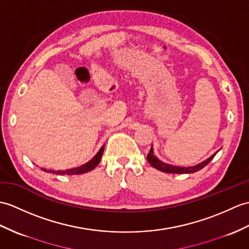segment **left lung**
Wrapping results in <instances>:
<instances>
[{
	"instance_id": "left-lung-1",
	"label": "left lung",
	"mask_w": 249,
	"mask_h": 249,
	"mask_svg": "<svg viewBox=\"0 0 249 249\" xmlns=\"http://www.w3.org/2000/svg\"><path fill=\"white\" fill-rule=\"evenodd\" d=\"M218 152V151H217ZM216 152V153H217ZM213 154L211 157L208 158L207 160L203 161V162H200L198 164H196L194 166H188V167H182V166H176V165H172V164H167L162 162V161L159 160L156 156L154 155V151H153V146L151 147V151L147 154V160L149 164H151L155 169H157L161 172H164V173H172V174H190V173H195L199 170L203 169L205 167L208 163L210 162V161L214 158V156L216 155Z\"/></svg>"
}]
</instances>
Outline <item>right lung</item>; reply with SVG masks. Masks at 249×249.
I'll return each mask as SVG.
<instances>
[{
  "label": "right lung",
  "mask_w": 249,
  "mask_h": 249,
  "mask_svg": "<svg viewBox=\"0 0 249 249\" xmlns=\"http://www.w3.org/2000/svg\"><path fill=\"white\" fill-rule=\"evenodd\" d=\"M104 153V145L101 147L100 151L97 152V154L92 158L89 162H87L86 164H83L82 166L78 167H74V169H70L67 171H48L45 169H41L44 172H49V173H53V174H58V175H78V174H85V173L92 171L94 167L97 166V164L100 163L102 155Z\"/></svg>",
  "instance_id": "add662e5"
}]
</instances>
